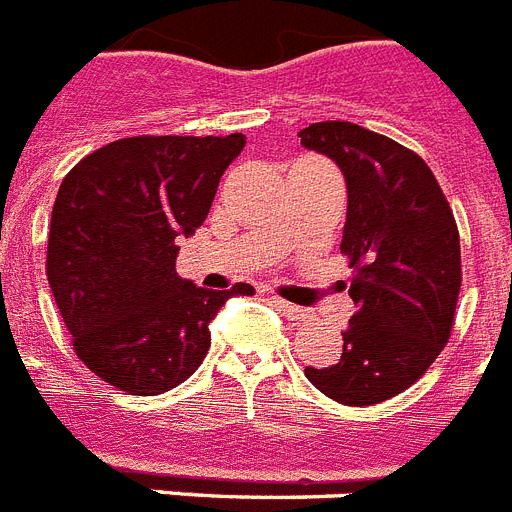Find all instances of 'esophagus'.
Wrapping results in <instances>:
<instances>
[{
    "label": "esophagus",
    "instance_id": "34e87169",
    "mask_svg": "<svg viewBox=\"0 0 512 512\" xmlns=\"http://www.w3.org/2000/svg\"><path fill=\"white\" fill-rule=\"evenodd\" d=\"M270 302H273V307H276L278 312H281V315L286 317V320H291V322H304V320H309V312H307V309L296 307V304L283 302V299H278V296H273Z\"/></svg>",
    "mask_w": 512,
    "mask_h": 512
}]
</instances>
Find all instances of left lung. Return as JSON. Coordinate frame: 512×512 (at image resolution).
Segmentation results:
<instances>
[{"label":"left lung","instance_id":"left-lung-1","mask_svg":"<svg viewBox=\"0 0 512 512\" xmlns=\"http://www.w3.org/2000/svg\"><path fill=\"white\" fill-rule=\"evenodd\" d=\"M299 137L346 176L341 252L356 304L341 359L304 375L333 401L372 406L409 390L445 349L461 294V236L432 169L406 145L354 122H315Z\"/></svg>","mask_w":512,"mask_h":512}]
</instances>
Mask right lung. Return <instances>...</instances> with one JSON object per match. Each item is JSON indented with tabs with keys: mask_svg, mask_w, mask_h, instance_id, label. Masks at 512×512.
Here are the masks:
<instances>
[{
	"mask_svg": "<svg viewBox=\"0 0 512 512\" xmlns=\"http://www.w3.org/2000/svg\"><path fill=\"white\" fill-rule=\"evenodd\" d=\"M244 135L122 137L64 176L46 278L77 359L114 388L158 395L203 364L208 322L249 283L208 291L176 276V239L208 216Z\"/></svg>",
	"mask_w": 512,
	"mask_h": 512,
	"instance_id": "add662e5",
	"label": "right lung"
}]
</instances>
